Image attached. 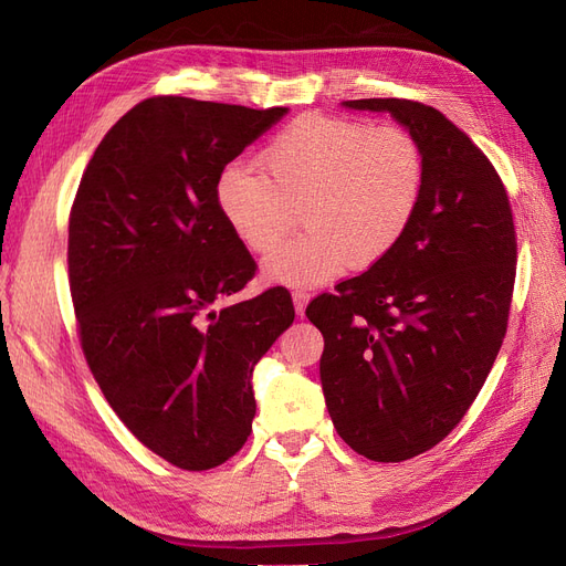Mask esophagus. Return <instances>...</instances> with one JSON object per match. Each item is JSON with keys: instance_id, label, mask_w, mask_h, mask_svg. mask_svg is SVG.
<instances>
[{"instance_id": "1", "label": "esophagus", "mask_w": 566, "mask_h": 566, "mask_svg": "<svg viewBox=\"0 0 566 566\" xmlns=\"http://www.w3.org/2000/svg\"><path fill=\"white\" fill-rule=\"evenodd\" d=\"M310 297H312L310 290H295V293H293V304H295L297 316H304V310H306V304H310Z\"/></svg>"}]
</instances>
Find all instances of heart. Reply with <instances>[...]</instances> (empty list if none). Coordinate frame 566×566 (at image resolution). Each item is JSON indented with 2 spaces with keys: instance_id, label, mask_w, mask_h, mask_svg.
Masks as SVG:
<instances>
[{
  "instance_id": "heart-1",
  "label": "heart",
  "mask_w": 566,
  "mask_h": 566,
  "mask_svg": "<svg viewBox=\"0 0 566 566\" xmlns=\"http://www.w3.org/2000/svg\"><path fill=\"white\" fill-rule=\"evenodd\" d=\"M262 172L231 163L214 186L217 208L250 252L276 248L300 217L306 229L264 260V276L316 285L347 266L370 269L413 224L424 156L401 125L306 113L260 153Z\"/></svg>"
}]
</instances>
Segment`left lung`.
<instances>
[{"label": "left lung", "instance_id": "1", "mask_svg": "<svg viewBox=\"0 0 566 566\" xmlns=\"http://www.w3.org/2000/svg\"><path fill=\"white\" fill-rule=\"evenodd\" d=\"M416 136L424 188L382 262L323 293L321 385L345 443L375 462L430 451L468 413L503 345L517 238L501 177L465 132L406 98L342 101Z\"/></svg>", "mask_w": 566, "mask_h": 566}]
</instances>
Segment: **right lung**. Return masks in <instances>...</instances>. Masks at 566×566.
<instances>
[{
  "label": "right lung",
  "mask_w": 566,
  "mask_h": 566,
  "mask_svg": "<svg viewBox=\"0 0 566 566\" xmlns=\"http://www.w3.org/2000/svg\"><path fill=\"white\" fill-rule=\"evenodd\" d=\"M285 113L146 98L98 144L73 202L67 273L84 358L127 430L181 470L243 449L252 370L295 318L285 287L212 310L256 269L217 208V177Z\"/></svg>",
  "instance_id": "obj_1"
}]
</instances>
